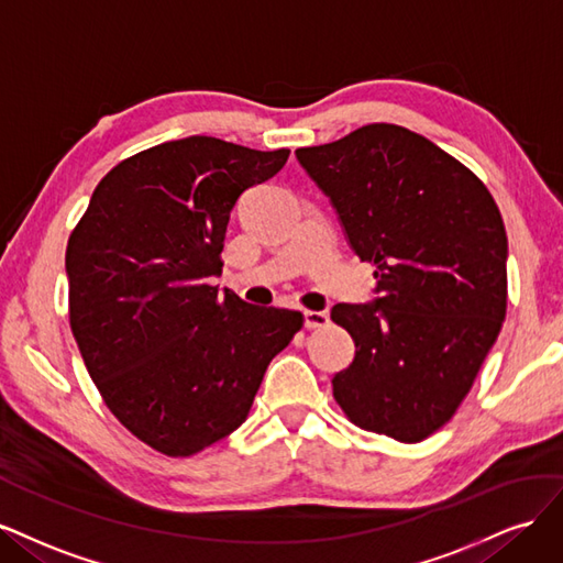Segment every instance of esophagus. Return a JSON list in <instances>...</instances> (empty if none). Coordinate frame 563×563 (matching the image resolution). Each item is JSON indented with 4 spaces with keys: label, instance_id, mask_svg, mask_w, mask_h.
<instances>
[{
    "label": "esophagus",
    "instance_id": "obj_1",
    "mask_svg": "<svg viewBox=\"0 0 563 563\" xmlns=\"http://www.w3.org/2000/svg\"><path fill=\"white\" fill-rule=\"evenodd\" d=\"M328 322H330L328 311H303V324L308 330L328 328Z\"/></svg>",
    "mask_w": 563,
    "mask_h": 563
}]
</instances>
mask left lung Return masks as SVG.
<instances>
[{
    "mask_svg": "<svg viewBox=\"0 0 563 563\" xmlns=\"http://www.w3.org/2000/svg\"><path fill=\"white\" fill-rule=\"evenodd\" d=\"M295 154L376 278L372 301L332 308L355 341L334 400L360 428L421 442L459 409L503 328L500 210L475 173L402 125Z\"/></svg>",
    "mask_w": 563,
    "mask_h": 563,
    "instance_id": "obj_1",
    "label": "left lung"
}]
</instances>
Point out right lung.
I'll return each instance as SVG.
<instances>
[{
  "instance_id": "1",
  "label": "right lung",
  "mask_w": 563,
  "mask_h": 563,
  "mask_svg": "<svg viewBox=\"0 0 563 563\" xmlns=\"http://www.w3.org/2000/svg\"><path fill=\"white\" fill-rule=\"evenodd\" d=\"M289 150L208 135L121 161L90 196L65 255L69 328L104 405L137 440L191 456L239 428L299 311L255 306L208 280L241 194Z\"/></svg>"
}]
</instances>
